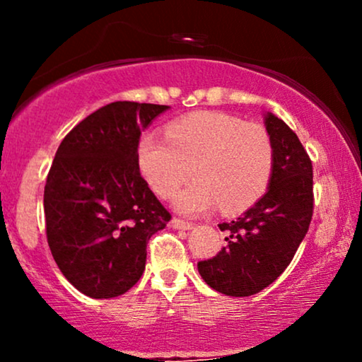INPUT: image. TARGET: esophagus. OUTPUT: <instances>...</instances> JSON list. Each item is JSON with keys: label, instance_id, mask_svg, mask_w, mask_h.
<instances>
[{"label": "esophagus", "instance_id": "34e87169", "mask_svg": "<svg viewBox=\"0 0 362 362\" xmlns=\"http://www.w3.org/2000/svg\"><path fill=\"white\" fill-rule=\"evenodd\" d=\"M172 228H175V230L187 231V230H192L194 224L189 223V221H184V219H180V218H173L172 219Z\"/></svg>", "mask_w": 362, "mask_h": 362}]
</instances>
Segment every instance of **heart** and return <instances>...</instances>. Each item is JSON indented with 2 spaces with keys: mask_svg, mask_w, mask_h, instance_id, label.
Segmentation results:
<instances>
[{
  "mask_svg": "<svg viewBox=\"0 0 362 362\" xmlns=\"http://www.w3.org/2000/svg\"><path fill=\"white\" fill-rule=\"evenodd\" d=\"M272 143L257 124L223 112H194L170 122L165 136L148 132L136 144V163L161 197L177 194V211L202 214L219 206L240 213L265 192L272 172Z\"/></svg>",
  "mask_w": 362,
  "mask_h": 362,
  "instance_id": "1",
  "label": "heart"
}]
</instances>
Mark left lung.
I'll use <instances>...</instances> for the list:
<instances>
[{"mask_svg": "<svg viewBox=\"0 0 362 362\" xmlns=\"http://www.w3.org/2000/svg\"><path fill=\"white\" fill-rule=\"evenodd\" d=\"M265 131L272 143L267 192L231 223H221L226 245L197 264L207 286L243 298L272 284L293 260L313 216V167L301 141L284 120L267 112Z\"/></svg>", "mask_w": 362, "mask_h": 362, "instance_id": "left-lung-1", "label": "left lung"}]
</instances>
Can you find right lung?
Masks as SVG:
<instances>
[{
    "mask_svg": "<svg viewBox=\"0 0 362 362\" xmlns=\"http://www.w3.org/2000/svg\"><path fill=\"white\" fill-rule=\"evenodd\" d=\"M168 105L114 102L62 139L44 189L47 243L80 293H127L146 265V245L172 216L136 163L141 132Z\"/></svg>",
    "mask_w": 362,
    "mask_h": 362,
    "instance_id": "right-lung-1",
    "label": "right lung"
}]
</instances>
